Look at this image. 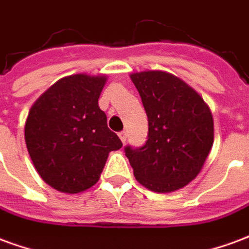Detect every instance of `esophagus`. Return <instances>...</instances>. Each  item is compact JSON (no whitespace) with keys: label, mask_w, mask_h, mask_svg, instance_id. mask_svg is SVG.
<instances>
[{"label":"esophagus","mask_w":249,"mask_h":249,"mask_svg":"<svg viewBox=\"0 0 249 249\" xmlns=\"http://www.w3.org/2000/svg\"><path fill=\"white\" fill-rule=\"evenodd\" d=\"M119 136H120V139H121V141H123V142H125V141H126V137H128V135H126V132H125V130L120 132Z\"/></svg>","instance_id":"esophagus-1"}]
</instances>
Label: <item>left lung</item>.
<instances>
[{
    "label": "left lung",
    "mask_w": 249,
    "mask_h": 249,
    "mask_svg": "<svg viewBox=\"0 0 249 249\" xmlns=\"http://www.w3.org/2000/svg\"><path fill=\"white\" fill-rule=\"evenodd\" d=\"M148 116V140L126 145L137 181L153 192L185 187L201 171L213 144V119L204 100L173 74H130Z\"/></svg>",
    "instance_id": "obj_1"
}]
</instances>
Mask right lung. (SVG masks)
Returning <instances> with one entry per match:
<instances>
[{
	"label": "right lung",
	"instance_id": "1",
	"mask_svg": "<svg viewBox=\"0 0 249 249\" xmlns=\"http://www.w3.org/2000/svg\"><path fill=\"white\" fill-rule=\"evenodd\" d=\"M105 76L73 74L52 85L32 107L25 141L37 172L65 193L93 187L109 152L123 146L98 107Z\"/></svg>",
	"mask_w": 249,
	"mask_h": 249
}]
</instances>
